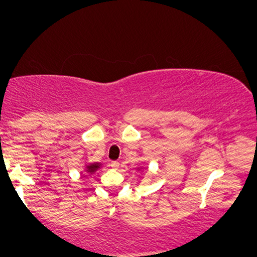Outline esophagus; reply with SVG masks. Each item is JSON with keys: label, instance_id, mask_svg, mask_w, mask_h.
<instances>
[{"label": "esophagus", "instance_id": "esophagus-1", "mask_svg": "<svg viewBox=\"0 0 257 257\" xmlns=\"http://www.w3.org/2000/svg\"><path fill=\"white\" fill-rule=\"evenodd\" d=\"M110 166H111L112 168H118V167H119V161H117V160H113V161H111Z\"/></svg>", "mask_w": 257, "mask_h": 257}]
</instances>
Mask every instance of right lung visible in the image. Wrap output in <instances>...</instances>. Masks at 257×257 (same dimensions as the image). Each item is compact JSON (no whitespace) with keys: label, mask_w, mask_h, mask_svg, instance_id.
Masks as SVG:
<instances>
[{"label":"right lung","mask_w":257,"mask_h":257,"mask_svg":"<svg viewBox=\"0 0 257 257\" xmlns=\"http://www.w3.org/2000/svg\"><path fill=\"white\" fill-rule=\"evenodd\" d=\"M97 168H99V165L94 164V165H90V166H87V171L89 172H94L97 170Z\"/></svg>","instance_id":"1"}]
</instances>
